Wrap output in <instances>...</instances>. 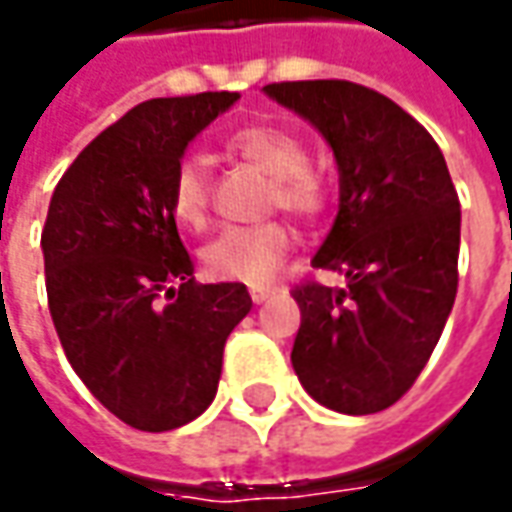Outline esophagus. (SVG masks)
Instances as JSON below:
<instances>
[{
	"label": "esophagus",
	"instance_id": "1",
	"mask_svg": "<svg viewBox=\"0 0 512 512\" xmlns=\"http://www.w3.org/2000/svg\"><path fill=\"white\" fill-rule=\"evenodd\" d=\"M249 297H252L255 305H260V302H266L271 297V288L269 285H252V288H249Z\"/></svg>",
	"mask_w": 512,
	"mask_h": 512
}]
</instances>
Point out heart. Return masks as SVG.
<instances>
[{
    "label": "heart",
    "mask_w": 512,
    "mask_h": 512,
    "mask_svg": "<svg viewBox=\"0 0 512 512\" xmlns=\"http://www.w3.org/2000/svg\"><path fill=\"white\" fill-rule=\"evenodd\" d=\"M227 151L271 176V204L311 218L325 207V184L308 168L302 142L280 125H243L227 137ZM170 215L182 227H204L210 212V176L204 159L187 154L170 179ZM291 249V232L280 221L221 229L204 249V269L224 283L266 285Z\"/></svg>",
    "instance_id": "1"
}]
</instances>
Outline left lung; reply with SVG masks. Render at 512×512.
Listing matches in <instances>:
<instances>
[{
	"label": "left lung",
	"instance_id": "obj_1",
	"mask_svg": "<svg viewBox=\"0 0 512 512\" xmlns=\"http://www.w3.org/2000/svg\"><path fill=\"white\" fill-rule=\"evenodd\" d=\"M263 92L314 125L339 168V212L311 266L347 283L294 285V373L316 403L373 415L406 395L446 328L460 198L437 142L389 97L350 81Z\"/></svg>",
	"mask_w": 512,
	"mask_h": 512
}]
</instances>
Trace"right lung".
Returning a JSON list of instances; mask_svg holds the SVG:
<instances>
[{
  "label": "right lung",
  "instance_id": "add662e5",
  "mask_svg": "<svg viewBox=\"0 0 512 512\" xmlns=\"http://www.w3.org/2000/svg\"><path fill=\"white\" fill-rule=\"evenodd\" d=\"M238 92L145 100L97 134L55 187L41 232L52 325L72 370L139 431L196 420L252 297L201 285L170 215L187 145Z\"/></svg>",
  "mask_w": 512,
  "mask_h": 512
}]
</instances>
